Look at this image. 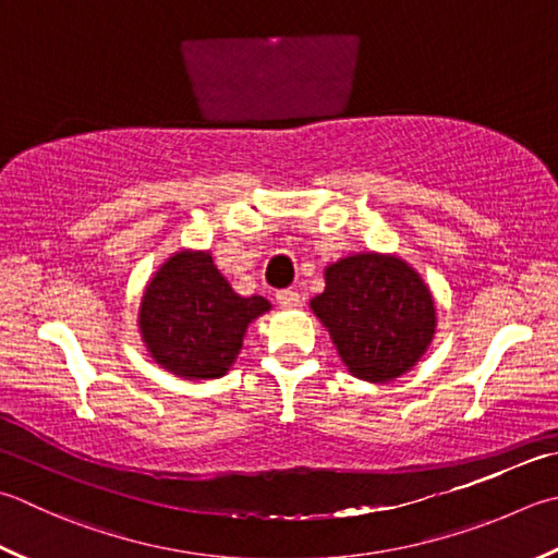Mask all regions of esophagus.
Here are the masks:
<instances>
[{
    "label": "esophagus",
    "instance_id": "esophagus-1",
    "mask_svg": "<svg viewBox=\"0 0 558 558\" xmlns=\"http://www.w3.org/2000/svg\"><path fill=\"white\" fill-rule=\"evenodd\" d=\"M276 300L282 310H294V307H300V302H302L298 290H278Z\"/></svg>",
    "mask_w": 558,
    "mask_h": 558
}]
</instances>
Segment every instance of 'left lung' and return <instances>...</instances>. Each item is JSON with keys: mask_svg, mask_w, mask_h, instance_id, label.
Wrapping results in <instances>:
<instances>
[{"mask_svg": "<svg viewBox=\"0 0 558 558\" xmlns=\"http://www.w3.org/2000/svg\"><path fill=\"white\" fill-rule=\"evenodd\" d=\"M351 375L391 381L418 363L435 333V304L423 278L397 256L355 254L326 268L310 302Z\"/></svg>", "mask_w": 558, "mask_h": 558, "instance_id": "left-lung-1", "label": "left lung"}]
</instances>
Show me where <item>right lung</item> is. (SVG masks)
<instances>
[{
	"label": "right lung",
	"instance_id": "right-lung-1",
	"mask_svg": "<svg viewBox=\"0 0 558 558\" xmlns=\"http://www.w3.org/2000/svg\"><path fill=\"white\" fill-rule=\"evenodd\" d=\"M268 310L258 294H236L207 251H179L149 280L140 331L163 369L183 379H215L242 351L246 326Z\"/></svg>",
	"mask_w": 558,
	"mask_h": 558
}]
</instances>
